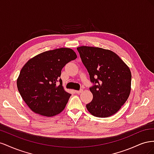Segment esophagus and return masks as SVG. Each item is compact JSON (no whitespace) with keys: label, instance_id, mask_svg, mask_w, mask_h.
I'll return each instance as SVG.
<instances>
[{"label":"esophagus","instance_id":"1","mask_svg":"<svg viewBox=\"0 0 154 154\" xmlns=\"http://www.w3.org/2000/svg\"><path fill=\"white\" fill-rule=\"evenodd\" d=\"M82 92V90H79V91H75V93L76 94H80V93Z\"/></svg>","mask_w":154,"mask_h":154}]
</instances>
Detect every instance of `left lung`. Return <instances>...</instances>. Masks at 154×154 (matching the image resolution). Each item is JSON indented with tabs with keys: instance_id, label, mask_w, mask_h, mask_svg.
Here are the masks:
<instances>
[{
	"instance_id": "obj_1",
	"label": "left lung",
	"mask_w": 154,
	"mask_h": 154,
	"mask_svg": "<svg viewBox=\"0 0 154 154\" xmlns=\"http://www.w3.org/2000/svg\"><path fill=\"white\" fill-rule=\"evenodd\" d=\"M89 74L93 99L86 107L98 118L114 114L127 100L131 88V72L114 52L100 48H77Z\"/></svg>"
}]
</instances>
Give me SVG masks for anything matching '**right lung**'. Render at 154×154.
I'll return each mask as SVG.
<instances>
[{
	"label": "right lung",
	"instance_id": "right-lung-1",
	"mask_svg": "<svg viewBox=\"0 0 154 154\" xmlns=\"http://www.w3.org/2000/svg\"><path fill=\"white\" fill-rule=\"evenodd\" d=\"M76 58L71 49L60 48L36 55L24 65L17 79V88L32 111L51 117L65 109L71 94L62 87L61 71Z\"/></svg>",
	"mask_w": 154,
	"mask_h": 154
}]
</instances>
